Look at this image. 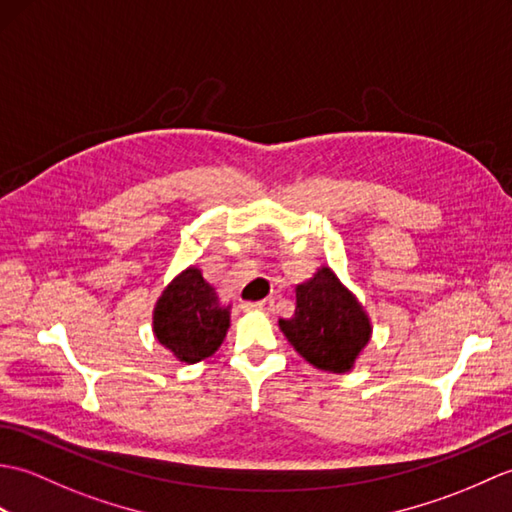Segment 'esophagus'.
Here are the masks:
<instances>
[{"mask_svg":"<svg viewBox=\"0 0 512 512\" xmlns=\"http://www.w3.org/2000/svg\"><path fill=\"white\" fill-rule=\"evenodd\" d=\"M246 312H268L273 310V299H262V301H246L242 306Z\"/></svg>","mask_w":512,"mask_h":512,"instance_id":"1","label":"esophagus"}]
</instances>
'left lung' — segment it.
Wrapping results in <instances>:
<instances>
[{
    "instance_id": "left-lung-1",
    "label": "left lung",
    "mask_w": 512,
    "mask_h": 512,
    "mask_svg": "<svg viewBox=\"0 0 512 512\" xmlns=\"http://www.w3.org/2000/svg\"><path fill=\"white\" fill-rule=\"evenodd\" d=\"M295 292V314L279 319V330L310 365L332 374L350 372L372 339V321L361 301L328 266H321Z\"/></svg>"
}]
</instances>
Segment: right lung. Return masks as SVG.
Instances as JSON below:
<instances>
[{"instance_id":"right-lung-1","label":"right lung","mask_w":512,"mask_h":512,"mask_svg":"<svg viewBox=\"0 0 512 512\" xmlns=\"http://www.w3.org/2000/svg\"><path fill=\"white\" fill-rule=\"evenodd\" d=\"M231 325L224 306L202 270L189 266L162 290L154 308V334L182 363H200L217 352Z\"/></svg>"}]
</instances>
